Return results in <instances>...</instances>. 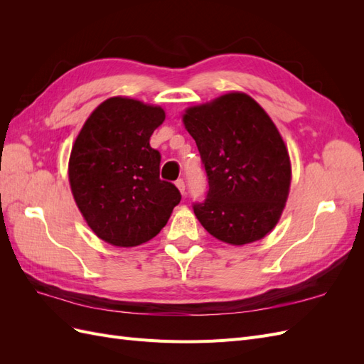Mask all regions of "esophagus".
<instances>
[{
  "mask_svg": "<svg viewBox=\"0 0 364 364\" xmlns=\"http://www.w3.org/2000/svg\"><path fill=\"white\" fill-rule=\"evenodd\" d=\"M176 186H178L179 191H181L182 194H185V182H183V179H178V181H176Z\"/></svg>",
  "mask_w": 364,
  "mask_h": 364,
  "instance_id": "esophagus-1",
  "label": "esophagus"
}]
</instances>
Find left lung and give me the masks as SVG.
Wrapping results in <instances>:
<instances>
[{
    "mask_svg": "<svg viewBox=\"0 0 364 364\" xmlns=\"http://www.w3.org/2000/svg\"><path fill=\"white\" fill-rule=\"evenodd\" d=\"M208 176L197 220L209 234L241 246L266 237L287 202L291 164L266 111L245 92H229L183 114Z\"/></svg>",
    "mask_w": 364,
    "mask_h": 364,
    "instance_id": "8db88e82",
    "label": "left lung"
}]
</instances>
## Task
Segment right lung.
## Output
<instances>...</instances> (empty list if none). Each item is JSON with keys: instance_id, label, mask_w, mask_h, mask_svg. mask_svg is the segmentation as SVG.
Returning a JSON list of instances; mask_svg holds the SVG:
<instances>
[{"instance_id": "1", "label": "right lung", "mask_w": 364, "mask_h": 364, "mask_svg": "<svg viewBox=\"0 0 364 364\" xmlns=\"http://www.w3.org/2000/svg\"><path fill=\"white\" fill-rule=\"evenodd\" d=\"M164 109L127 97L107 98L86 119L71 150L68 176L87 226L106 243L134 247L167 225L181 193L161 181V153L150 136Z\"/></svg>"}]
</instances>
